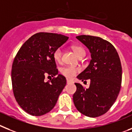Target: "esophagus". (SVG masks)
<instances>
[{"mask_svg": "<svg viewBox=\"0 0 132 132\" xmlns=\"http://www.w3.org/2000/svg\"><path fill=\"white\" fill-rule=\"evenodd\" d=\"M66 82H67V84H70V83H72V82L70 80H69L68 78H67L66 79Z\"/></svg>", "mask_w": 132, "mask_h": 132, "instance_id": "obj_1", "label": "esophagus"}]
</instances>
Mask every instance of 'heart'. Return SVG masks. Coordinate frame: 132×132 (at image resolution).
Wrapping results in <instances>:
<instances>
[{"instance_id": "obj_1", "label": "heart", "mask_w": 132, "mask_h": 132, "mask_svg": "<svg viewBox=\"0 0 132 132\" xmlns=\"http://www.w3.org/2000/svg\"><path fill=\"white\" fill-rule=\"evenodd\" d=\"M72 49L78 57L85 55V50H84L82 47L79 46H73ZM62 50L61 48H58L55 50L53 53V57L55 61L58 62H60L62 59ZM60 71V73L64 76L69 78H72L78 72L79 68L74 67V66H66L61 68Z\"/></svg>"}]
</instances>
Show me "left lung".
Here are the masks:
<instances>
[{
  "label": "left lung",
  "mask_w": 132,
  "mask_h": 132,
  "mask_svg": "<svg viewBox=\"0 0 132 132\" xmlns=\"http://www.w3.org/2000/svg\"><path fill=\"white\" fill-rule=\"evenodd\" d=\"M76 38L89 49L90 64L77 76L82 81L90 80V87L84 88L75 83L73 101L84 115L96 118L108 112L115 102L121 88V70L120 57L114 46L102 38L81 35Z\"/></svg>",
  "instance_id": "left-lung-1"
}]
</instances>
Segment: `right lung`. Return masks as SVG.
Listing matches in <instances>:
<instances>
[{
    "label": "right lung",
    "mask_w": 132,
    "mask_h": 132,
    "mask_svg": "<svg viewBox=\"0 0 132 132\" xmlns=\"http://www.w3.org/2000/svg\"><path fill=\"white\" fill-rule=\"evenodd\" d=\"M68 39L55 33H36L16 55L11 72L14 96L30 115L40 116L52 110L66 86V78L58 74L53 53ZM50 75L57 76L46 82L45 77Z\"/></svg>",
    "instance_id": "right-lung-1"
}]
</instances>
